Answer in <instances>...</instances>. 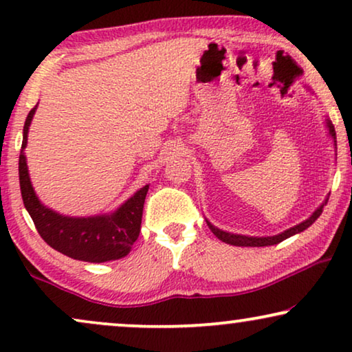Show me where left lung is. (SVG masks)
Returning <instances> with one entry per match:
<instances>
[{
  "mask_svg": "<svg viewBox=\"0 0 352 352\" xmlns=\"http://www.w3.org/2000/svg\"><path fill=\"white\" fill-rule=\"evenodd\" d=\"M305 88L307 91H311V88L307 85H305ZM311 94H314V93H311ZM325 128H327V136L331 139V142H333V148L336 152V133H335L333 124H331V120L329 118V115H325ZM335 155H336V153H335ZM327 201H329V195H327L325 200L322 201V204L317 206L314 211H312V214L309 216V218L301 221L300 224L293 226V228L283 230V232L276 234V235H263V237H259V235H258V237H256V235L234 234V232H228V230L216 228V226L211 224L208 219H205V221H206V224H208V228L211 229V232H213L219 240H223L224 243L234 245V247H269V245L280 243L285 239H290V237H293V235L302 232V230H306L307 228H309V226L314 224L316 219L322 214V210H324Z\"/></svg>",
  "mask_w": 352,
  "mask_h": 352,
  "instance_id": "8db88e82",
  "label": "left lung"
}]
</instances>
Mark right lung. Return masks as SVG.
<instances>
[{"label":"right lung","instance_id":"obj_1","mask_svg":"<svg viewBox=\"0 0 352 352\" xmlns=\"http://www.w3.org/2000/svg\"><path fill=\"white\" fill-rule=\"evenodd\" d=\"M38 104L27 115L23 124L19 181L23 205L35 223L38 234L50 247L78 261L107 263L124 258L141 232L144 200L151 184L142 186L118 208L102 214L69 216L46 206L33 189L25 157L28 129Z\"/></svg>","mask_w":352,"mask_h":352}]
</instances>
